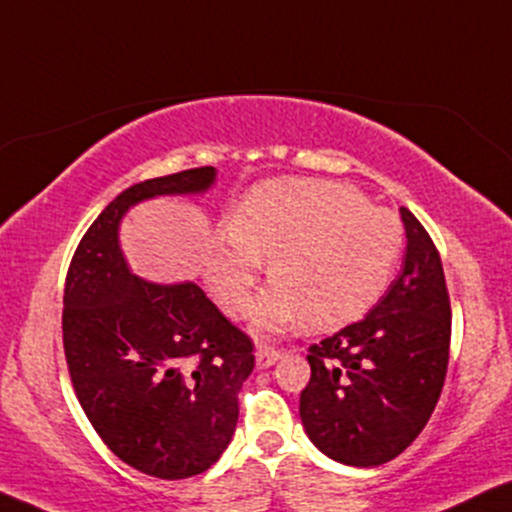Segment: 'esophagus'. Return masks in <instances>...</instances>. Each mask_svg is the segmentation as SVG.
<instances>
[{"mask_svg": "<svg viewBox=\"0 0 512 512\" xmlns=\"http://www.w3.org/2000/svg\"><path fill=\"white\" fill-rule=\"evenodd\" d=\"M282 358V351L275 349V346H258L256 351V368H270Z\"/></svg>", "mask_w": 512, "mask_h": 512, "instance_id": "34e87169", "label": "esophagus"}]
</instances>
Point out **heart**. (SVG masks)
<instances>
[{
  "instance_id": "heart-1",
  "label": "heart",
  "mask_w": 512,
  "mask_h": 512,
  "mask_svg": "<svg viewBox=\"0 0 512 512\" xmlns=\"http://www.w3.org/2000/svg\"><path fill=\"white\" fill-rule=\"evenodd\" d=\"M230 239L208 266L227 313L249 306L261 258L273 285L254 308L258 332L306 315L318 330L361 318L380 299L406 244L401 218L370 206L358 189L332 180H268L251 187L230 216Z\"/></svg>"
}]
</instances>
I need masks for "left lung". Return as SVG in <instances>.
Segmentation results:
<instances>
[{
  "label": "left lung",
  "instance_id": "8db88e82",
  "mask_svg": "<svg viewBox=\"0 0 512 512\" xmlns=\"http://www.w3.org/2000/svg\"><path fill=\"white\" fill-rule=\"evenodd\" d=\"M401 220L408 244L399 277L363 320L306 356L304 430L325 456L353 468L389 463L413 444L449 368L451 301L439 251L408 208Z\"/></svg>",
  "mask_w": 512,
  "mask_h": 512
}]
</instances>
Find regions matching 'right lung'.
<instances>
[{
  "instance_id": "right-lung-1",
  "label": "right lung",
  "mask_w": 512,
  "mask_h": 512,
  "mask_svg": "<svg viewBox=\"0 0 512 512\" xmlns=\"http://www.w3.org/2000/svg\"><path fill=\"white\" fill-rule=\"evenodd\" d=\"M213 182L204 166L125 189L80 239L63 289V351L82 410L123 463L159 479L194 477L223 456L254 344L194 282L132 273L118 227L140 201Z\"/></svg>"
}]
</instances>
